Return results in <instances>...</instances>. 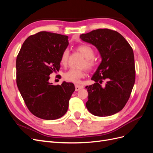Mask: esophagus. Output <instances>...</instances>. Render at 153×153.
I'll list each match as a JSON object with an SVG mask.
<instances>
[{"instance_id":"1","label":"esophagus","mask_w":153,"mask_h":153,"mask_svg":"<svg viewBox=\"0 0 153 153\" xmlns=\"http://www.w3.org/2000/svg\"><path fill=\"white\" fill-rule=\"evenodd\" d=\"M83 88H84V87H83L82 85H75V91H79V90H80V89H83Z\"/></svg>"}]
</instances>
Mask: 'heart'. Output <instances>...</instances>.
<instances>
[{
    "mask_svg": "<svg viewBox=\"0 0 153 153\" xmlns=\"http://www.w3.org/2000/svg\"><path fill=\"white\" fill-rule=\"evenodd\" d=\"M76 50L82 54L85 59L82 62V67L86 68L88 70H91L96 66V61L94 59L95 56V51L91 47L87 45H82L76 47ZM69 57V51L65 49L62 52L60 57V64L62 66H66L68 64ZM85 76L84 69H70L65 72L63 75L64 79L68 82L77 84L81 78Z\"/></svg>",
    "mask_w": 153,
    "mask_h": 153,
    "instance_id": "1",
    "label": "heart"
}]
</instances>
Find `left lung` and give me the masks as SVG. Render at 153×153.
<instances>
[{
    "label": "left lung",
    "mask_w": 153,
    "mask_h": 153,
    "mask_svg": "<svg viewBox=\"0 0 153 153\" xmlns=\"http://www.w3.org/2000/svg\"><path fill=\"white\" fill-rule=\"evenodd\" d=\"M80 38L98 48L101 64L91 80L94 84L86 86V107L96 116L106 117L119 112L130 97L135 81L133 51L124 37L117 31L99 29ZM106 80L105 87L100 84Z\"/></svg>",
    "instance_id": "8db88e82"
}]
</instances>
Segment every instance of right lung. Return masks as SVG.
<instances>
[{
    "label": "right lung",
    "mask_w": 153,
    "mask_h": 153,
    "mask_svg": "<svg viewBox=\"0 0 153 153\" xmlns=\"http://www.w3.org/2000/svg\"><path fill=\"white\" fill-rule=\"evenodd\" d=\"M68 44L67 36L41 31L28 37L17 55L18 90L37 117L54 120L67 112L75 85L66 82L53 85L49 79L50 74L59 70L61 55Z\"/></svg>",
    "instance_id": "obj_1"
}]
</instances>
